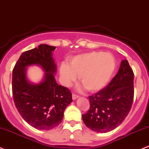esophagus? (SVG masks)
Returning <instances> with one entry per match:
<instances>
[{
  "instance_id": "esophagus-1",
  "label": "esophagus",
  "mask_w": 149,
  "mask_h": 149,
  "mask_svg": "<svg viewBox=\"0 0 149 149\" xmlns=\"http://www.w3.org/2000/svg\"><path fill=\"white\" fill-rule=\"evenodd\" d=\"M79 97V95L76 94V93H73V95H72V98H73V100H76V98H78Z\"/></svg>"
}]
</instances>
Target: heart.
Masks as SVG:
<instances>
[{
	"label": "heart",
	"instance_id": "b5f03b06",
	"mask_svg": "<svg viewBox=\"0 0 149 149\" xmlns=\"http://www.w3.org/2000/svg\"><path fill=\"white\" fill-rule=\"evenodd\" d=\"M116 61L111 54L93 51L72 58L61 65V75L68 86L79 76L80 81L89 91H97L107 85L115 71Z\"/></svg>",
	"mask_w": 149,
	"mask_h": 149
}]
</instances>
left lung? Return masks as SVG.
<instances>
[{
  "label": "left lung",
  "instance_id": "left-lung-1",
  "mask_svg": "<svg viewBox=\"0 0 149 149\" xmlns=\"http://www.w3.org/2000/svg\"><path fill=\"white\" fill-rule=\"evenodd\" d=\"M134 74L127 60L120 63L118 73L104 88L88 97L90 108L83 121L92 131L106 133L124 120L134 101Z\"/></svg>",
  "mask_w": 149,
  "mask_h": 149
}]
</instances>
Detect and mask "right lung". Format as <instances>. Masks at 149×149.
Listing matches in <instances>:
<instances>
[{
	"instance_id": "1",
	"label": "right lung",
	"mask_w": 149,
	"mask_h": 149,
	"mask_svg": "<svg viewBox=\"0 0 149 149\" xmlns=\"http://www.w3.org/2000/svg\"><path fill=\"white\" fill-rule=\"evenodd\" d=\"M55 46L41 44L25 51L13 70L12 92L17 110L29 124L39 130H50L58 126L67 106L73 101L68 88L56 83V65L52 57ZM38 65L46 72L45 79L31 84L25 76V68Z\"/></svg>"
}]
</instances>
